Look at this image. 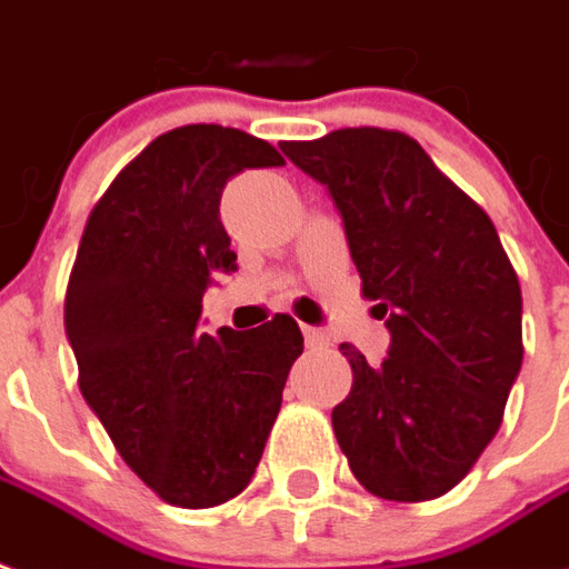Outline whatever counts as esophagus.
<instances>
[{
    "label": "esophagus",
    "instance_id": "34e87169",
    "mask_svg": "<svg viewBox=\"0 0 569 569\" xmlns=\"http://www.w3.org/2000/svg\"><path fill=\"white\" fill-rule=\"evenodd\" d=\"M301 332H305V341H308V348H323L326 341V332L323 329H317V326H301Z\"/></svg>",
    "mask_w": 569,
    "mask_h": 569
}]
</instances>
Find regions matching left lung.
<instances>
[{"label": "left lung", "instance_id": "8db88e82", "mask_svg": "<svg viewBox=\"0 0 569 569\" xmlns=\"http://www.w3.org/2000/svg\"><path fill=\"white\" fill-rule=\"evenodd\" d=\"M280 147L329 190L391 332L379 367L341 345L353 385L332 409L336 440L372 496L437 499L502 425L523 360L518 273L487 212L409 134L367 126Z\"/></svg>", "mask_w": 569, "mask_h": 569}]
</instances>
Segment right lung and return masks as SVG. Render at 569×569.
I'll use <instances>...</instances> for the list:
<instances>
[{
	"label": "right lung",
	"instance_id": "right-lung-1",
	"mask_svg": "<svg viewBox=\"0 0 569 569\" xmlns=\"http://www.w3.org/2000/svg\"><path fill=\"white\" fill-rule=\"evenodd\" d=\"M283 166L268 141L181 126L134 157L91 209L63 301L79 391L162 502L212 508L249 487L305 348L289 313L200 329L216 271H237L218 206L243 169Z\"/></svg>",
	"mask_w": 569,
	"mask_h": 569
}]
</instances>
